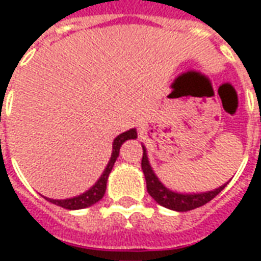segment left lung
I'll return each mask as SVG.
<instances>
[{
	"label": "left lung",
	"instance_id": "8db88e82",
	"mask_svg": "<svg viewBox=\"0 0 261 261\" xmlns=\"http://www.w3.org/2000/svg\"><path fill=\"white\" fill-rule=\"evenodd\" d=\"M142 161L141 168L147 180V190L149 193V196L152 197L155 201L161 204L162 207L169 208V210H175V211H190L194 208H198L207 204L208 201H211L214 197L219 194L225 189L226 185L221 186L219 189H215L213 192L207 193H198V194H181V193L172 192L159 181L156 175L153 173L152 168L149 165L147 156V149L145 147H142Z\"/></svg>",
	"mask_w": 261,
	"mask_h": 261
}]
</instances>
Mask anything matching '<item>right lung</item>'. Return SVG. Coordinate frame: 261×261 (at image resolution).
I'll use <instances>...</instances> for the list:
<instances>
[{"label":"right lung","mask_w":261,"mask_h":261,"mask_svg":"<svg viewBox=\"0 0 261 261\" xmlns=\"http://www.w3.org/2000/svg\"><path fill=\"white\" fill-rule=\"evenodd\" d=\"M134 138H137L136 128H131V130L125 131V133H123V134H120V136H117L114 138L112 158L109 161V164L108 166H106L105 172H103V175L99 177V180H97L88 192H85L84 194H81V196L72 197V198H67V200H53V198H47V197H44V198H46L47 201L56 204V205H60V207L65 208V210H81V208L89 207V205L95 204V202H97L99 200H102V197L105 196V192H106V183H108L109 173L112 172L114 162H116V159L119 156L121 144L124 141H127V140H134Z\"/></svg>","instance_id":"right-lung-1"}]
</instances>
